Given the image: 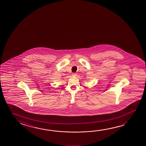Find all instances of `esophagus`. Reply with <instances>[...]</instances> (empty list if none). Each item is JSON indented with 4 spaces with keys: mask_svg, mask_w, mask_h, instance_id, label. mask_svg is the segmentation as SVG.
<instances>
[{
    "mask_svg": "<svg viewBox=\"0 0 146 146\" xmlns=\"http://www.w3.org/2000/svg\"><path fill=\"white\" fill-rule=\"evenodd\" d=\"M72 76L73 77H76L77 76V74L76 73H73L72 74Z\"/></svg>",
    "mask_w": 146,
    "mask_h": 146,
    "instance_id": "esophagus-1",
    "label": "esophagus"
}]
</instances>
